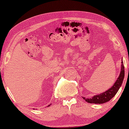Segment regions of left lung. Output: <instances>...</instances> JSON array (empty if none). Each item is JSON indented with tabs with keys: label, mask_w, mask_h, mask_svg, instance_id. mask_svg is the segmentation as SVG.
Instances as JSON below:
<instances>
[{
	"label": "left lung",
	"mask_w": 129,
	"mask_h": 129,
	"mask_svg": "<svg viewBox=\"0 0 129 129\" xmlns=\"http://www.w3.org/2000/svg\"><path fill=\"white\" fill-rule=\"evenodd\" d=\"M121 62H122V64H121L120 73L117 79L115 81V84L110 89L107 90L105 92L100 93V94L93 95L92 98H85V97H83L82 98L87 102L90 104H104L108 102L115 95V94L117 93L118 90L122 85L125 75L124 66H123L122 59Z\"/></svg>",
	"instance_id": "left-lung-1"
}]
</instances>
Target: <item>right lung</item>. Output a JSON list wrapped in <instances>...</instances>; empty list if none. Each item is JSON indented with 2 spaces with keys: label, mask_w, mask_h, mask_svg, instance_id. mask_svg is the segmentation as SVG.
Listing matches in <instances>:
<instances>
[{
  "label": "right lung",
  "mask_w": 129,
  "mask_h": 129,
  "mask_svg": "<svg viewBox=\"0 0 129 129\" xmlns=\"http://www.w3.org/2000/svg\"><path fill=\"white\" fill-rule=\"evenodd\" d=\"M50 105H49V106H50Z\"/></svg>",
  "instance_id": "1"
}]
</instances>
